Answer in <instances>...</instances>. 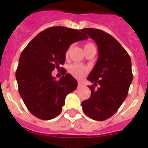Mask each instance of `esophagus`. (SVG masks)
<instances>
[{"mask_svg":"<svg viewBox=\"0 0 148 148\" xmlns=\"http://www.w3.org/2000/svg\"><path fill=\"white\" fill-rule=\"evenodd\" d=\"M82 86H84V84L81 83V82H78V87L81 88Z\"/></svg>","mask_w":148,"mask_h":148,"instance_id":"1","label":"esophagus"}]
</instances>
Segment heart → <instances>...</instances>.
Wrapping results in <instances>:
<instances>
[{
    "label": "heart",
    "mask_w": 148,
    "mask_h": 148,
    "mask_svg": "<svg viewBox=\"0 0 148 148\" xmlns=\"http://www.w3.org/2000/svg\"><path fill=\"white\" fill-rule=\"evenodd\" d=\"M92 46H95L92 43H86L84 45V50L87 49L90 47H92ZM69 51H70V49L67 50V52H66V56H67V54H68ZM69 71L75 78H82L88 73L89 69L84 65L79 64H73L70 65V67H69Z\"/></svg>",
    "instance_id": "heart-1"
}]
</instances>
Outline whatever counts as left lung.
Wrapping results in <instances>:
<instances>
[{"label":"left lung","instance_id":"1","mask_svg":"<svg viewBox=\"0 0 148 148\" xmlns=\"http://www.w3.org/2000/svg\"><path fill=\"white\" fill-rule=\"evenodd\" d=\"M81 31L92 38L98 47V59L87 78L94 83L89 86L91 97L81 106L86 116L103 121L114 114L128 95L133 79L131 57L109 34L96 28Z\"/></svg>","mask_w":148,"mask_h":148}]
</instances>
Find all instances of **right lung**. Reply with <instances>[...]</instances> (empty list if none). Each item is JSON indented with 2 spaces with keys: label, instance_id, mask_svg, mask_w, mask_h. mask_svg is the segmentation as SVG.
<instances>
[{
  "label": "right lung",
  "instance_id": "obj_1",
  "mask_svg": "<svg viewBox=\"0 0 148 148\" xmlns=\"http://www.w3.org/2000/svg\"><path fill=\"white\" fill-rule=\"evenodd\" d=\"M81 32L51 27L38 34L22 52L16 71L19 92L28 111L37 118L48 120L57 116L66 96L77 88V81L66 70H62L59 81L52 76V71L64 64L70 45L87 39Z\"/></svg>",
  "mask_w": 148,
  "mask_h": 148
}]
</instances>
